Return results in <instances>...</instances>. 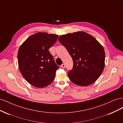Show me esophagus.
Returning a JSON list of instances; mask_svg holds the SVG:
<instances>
[{
	"label": "esophagus",
	"mask_w": 123,
	"mask_h": 123,
	"mask_svg": "<svg viewBox=\"0 0 123 123\" xmlns=\"http://www.w3.org/2000/svg\"><path fill=\"white\" fill-rule=\"evenodd\" d=\"M61 68H65V64H62L61 66Z\"/></svg>",
	"instance_id": "1"
}]
</instances>
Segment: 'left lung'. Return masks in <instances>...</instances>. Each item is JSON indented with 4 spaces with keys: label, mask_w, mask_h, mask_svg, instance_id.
I'll return each mask as SVG.
<instances>
[{
    "label": "left lung",
    "mask_w": 123,
    "mask_h": 123,
    "mask_svg": "<svg viewBox=\"0 0 123 123\" xmlns=\"http://www.w3.org/2000/svg\"><path fill=\"white\" fill-rule=\"evenodd\" d=\"M58 40L73 59V68L68 73L70 80L80 86L94 83L105 67V51L100 43L94 37L81 31L62 35Z\"/></svg>",
    "instance_id": "obj_1"
}]
</instances>
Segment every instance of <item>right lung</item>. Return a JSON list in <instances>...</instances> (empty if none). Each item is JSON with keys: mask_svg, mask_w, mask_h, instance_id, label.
<instances>
[{"mask_svg": "<svg viewBox=\"0 0 123 123\" xmlns=\"http://www.w3.org/2000/svg\"><path fill=\"white\" fill-rule=\"evenodd\" d=\"M58 35L38 32L30 36L19 47L18 63L22 75L34 87L43 88L53 82L59 67L55 64L49 48Z\"/></svg>", "mask_w": 123, "mask_h": 123, "instance_id": "1", "label": "right lung"}]
</instances>
